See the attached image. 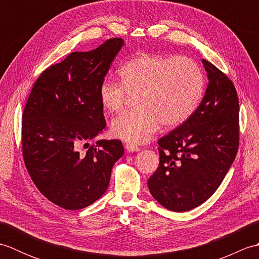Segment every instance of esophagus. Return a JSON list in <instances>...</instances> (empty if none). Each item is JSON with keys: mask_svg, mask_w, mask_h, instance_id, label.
Listing matches in <instances>:
<instances>
[{"mask_svg": "<svg viewBox=\"0 0 259 259\" xmlns=\"http://www.w3.org/2000/svg\"><path fill=\"white\" fill-rule=\"evenodd\" d=\"M125 149L128 152H138V151H140L139 147H137L135 145H130V144L125 146Z\"/></svg>", "mask_w": 259, "mask_h": 259, "instance_id": "esophagus-1", "label": "esophagus"}]
</instances>
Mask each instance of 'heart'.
<instances>
[{
    "instance_id": "obj_1",
    "label": "heart",
    "mask_w": 259,
    "mask_h": 259,
    "mask_svg": "<svg viewBox=\"0 0 259 259\" xmlns=\"http://www.w3.org/2000/svg\"><path fill=\"white\" fill-rule=\"evenodd\" d=\"M121 82L106 79L99 99L108 112L122 111L131 97L138 109L114 119L112 135L133 145L149 141L161 124L170 129L183 124L196 111L203 96L205 79L192 60L178 56L140 54L119 69Z\"/></svg>"
}]
</instances>
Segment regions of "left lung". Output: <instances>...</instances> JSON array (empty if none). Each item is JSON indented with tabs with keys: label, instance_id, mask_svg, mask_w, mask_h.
<instances>
[{
	"label": "left lung",
	"instance_id": "8db88e82",
	"mask_svg": "<svg viewBox=\"0 0 259 259\" xmlns=\"http://www.w3.org/2000/svg\"><path fill=\"white\" fill-rule=\"evenodd\" d=\"M208 78L191 117L158 141L159 167L148 180L152 197L171 211L190 210L221 186L239 144V103L233 82L201 60Z\"/></svg>",
	"mask_w": 259,
	"mask_h": 259
}]
</instances>
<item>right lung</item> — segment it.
<instances>
[{
	"mask_svg": "<svg viewBox=\"0 0 259 259\" xmlns=\"http://www.w3.org/2000/svg\"><path fill=\"white\" fill-rule=\"evenodd\" d=\"M123 46L122 38L114 37L95 50L70 53L38 76L25 104V167L41 194L68 210L98 200L123 155L120 140L89 146L106 128L99 87ZM82 145L88 150L81 152Z\"/></svg>",
	"mask_w": 259,
	"mask_h": 259,
	"instance_id": "add662e5",
	"label": "right lung"
}]
</instances>
